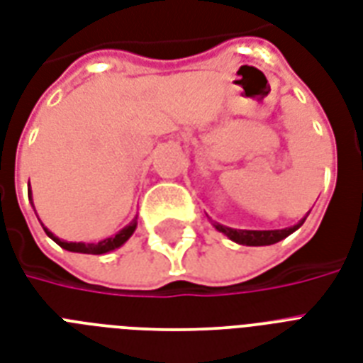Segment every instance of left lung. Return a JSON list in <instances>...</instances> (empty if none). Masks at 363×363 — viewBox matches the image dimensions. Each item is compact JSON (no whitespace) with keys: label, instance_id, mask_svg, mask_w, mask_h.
<instances>
[{"label":"left lung","instance_id":"8db88e82","mask_svg":"<svg viewBox=\"0 0 363 363\" xmlns=\"http://www.w3.org/2000/svg\"><path fill=\"white\" fill-rule=\"evenodd\" d=\"M305 222V218L301 222H298L296 226L284 228V230H232V228L222 226V224H216L215 228L218 232H222L224 235L232 239V241L239 242V245H248V247H264V245H273V242L282 241L284 238H288L290 233H294L301 224Z\"/></svg>","mask_w":363,"mask_h":363}]
</instances>
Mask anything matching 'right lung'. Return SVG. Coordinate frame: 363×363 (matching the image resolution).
Segmentation results:
<instances>
[{"instance_id": "1", "label": "right lung", "mask_w": 363, "mask_h": 363, "mask_svg": "<svg viewBox=\"0 0 363 363\" xmlns=\"http://www.w3.org/2000/svg\"><path fill=\"white\" fill-rule=\"evenodd\" d=\"M137 228V220H133L130 224V226H125L124 230H121V232L116 233L115 238H109V239H104V241L99 242H67V241H62V239H58L56 235H52V233L48 232L47 228H45V233H47L48 238L52 239L54 242H58L60 247L65 248V250H69V252H81V254H105L109 252V250H115V248H118L121 245H124L128 239L131 238V233L135 232Z\"/></svg>"}]
</instances>
